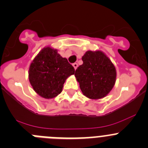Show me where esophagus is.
I'll use <instances>...</instances> for the list:
<instances>
[{"mask_svg": "<svg viewBox=\"0 0 148 148\" xmlns=\"http://www.w3.org/2000/svg\"><path fill=\"white\" fill-rule=\"evenodd\" d=\"M73 66H74V69L76 70L77 69V67H78V64H77V63H73Z\"/></svg>", "mask_w": 148, "mask_h": 148, "instance_id": "34e87169", "label": "esophagus"}]
</instances>
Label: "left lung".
<instances>
[{
	"instance_id": "obj_1",
	"label": "left lung",
	"mask_w": 148,
	"mask_h": 148,
	"mask_svg": "<svg viewBox=\"0 0 148 148\" xmlns=\"http://www.w3.org/2000/svg\"><path fill=\"white\" fill-rule=\"evenodd\" d=\"M82 60L83 63L77 68L74 76L83 95L94 100L105 97L115 84L114 64L100 50L87 51Z\"/></svg>"
}]
</instances>
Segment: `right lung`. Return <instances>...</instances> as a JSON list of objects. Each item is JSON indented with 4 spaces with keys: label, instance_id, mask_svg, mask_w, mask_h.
<instances>
[{
    "label": "right lung",
    "instance_id": "right-lung-1",
    "mask_svg": "<svg viewBox=\"0 0 148 148\" xmlns=\"http://www.w3.org/2000/svg\"><path fill=\"white\" fill-rule=\"evenodd\" d=\"M74 71V67L57 49L46 47L30 63L28 78L36 93L49 99L61 93L65 81Z\"/></svg>",
    "mask_w": 148,
    "mask_h": 148
}]
</instances>
